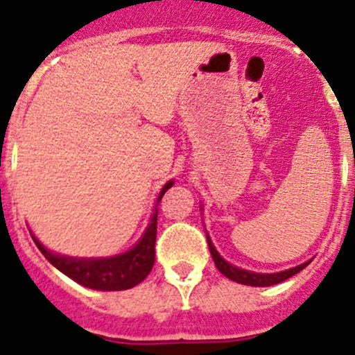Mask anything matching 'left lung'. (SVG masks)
<instances>
[{
	"label": "left lung",
	"mask_w": 355,
	"mask_h": 355,
	"mask_svg": "<svg viewBox=\"0 0 355 355\" xmlns=\"http://www.w3.org/2000/svg\"><path fill=\"white\" fill-rule=\"evenodd\" d=\"M208 247H209V252H211V258L215 261L216 268L220 270V274H224L225 277H229L231 281H236L240 284H247V286H272V284H279L290 279L291 275L299 274L302 268H306L309 265V261L302 263V265L295 266V268H290V270H284V272H277V274H256V272H247V270H241V268H236V266L229 265L227 261L218 256V252L215 250V247L211 245V241L208 238Z\"/></svg>",
	"instance_id": "1"
}]
</instances>
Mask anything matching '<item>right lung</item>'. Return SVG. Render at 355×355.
I'll return each instance as SVG.
<instances>
[{
    "mask_svg": "<svg viewBox=\"0 0 355 355\" xmlns=\"http://www.w3.org/2000/svg\"><path fill=\"white\" fill-rule=\"evenodd\" d=\"M172 181H168L163 187L162 193L158 197V202L162 200L163 193L167 192L172 187ZM33 241L39 247L40 252L46 256L53 266H56L58 270L64 272L67 277L72 281L83 284L92 290L101 291H119V290H130V288L137 286L149 275L155 265V243H156V213L150 220L149 227L146 229L142 240L137 243L131 250L115 256V258H105V259H78V258H65V256H58V254L49 252L48 249H44V245L37 240L35 236Z\"/></svg>",
    "mask_w": 355,
    "mask_h": 355,
    "instance_id": "1",
    "label": "right lung"
}]
</instances>
